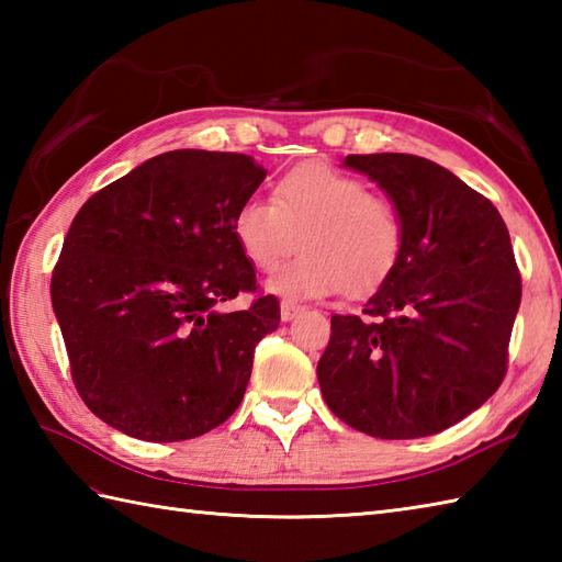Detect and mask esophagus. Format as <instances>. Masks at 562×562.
Listing matches in <instances>:
<instances>
[{
  "label": "esophagus",
  "mask_w": 562,
  "mask_h": 562,
  "mask_svg": "<svg viewBox=\"0 0 562 562\" xmlns=\"http://www.w3.org/2000/svg\"><path fill=\"white\" fill-rule=\"evenodd\" d=\"M300 312H302L300 304H292V302H282L280 304V318L282 321H292Z\"/></svg>",
  "instance_id": "obj_1"
}]
</instances>
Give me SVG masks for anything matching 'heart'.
Wrapping results in <instances>:
<instances>
[{
  "label": "heart",
  "mask_w": 562,
  "mask_h": 562,
  "mask_svg": "<svg viewBox=\"0 0 562 562\" xmlns=\"http://www.w3.org/2000/svg\"><path fill=\"white\" fill-rule=\"evenodd\" d=\"M234 238L250 266L270 270L302 234L304 254L274 270L266 288L288 300H324L384 282L403 254V220L362 178L324 161L294 166L274 183L272 202L244 200L234 212Z\"/></svg>",
  "instance_id": "obj_1"
}]
</instances>
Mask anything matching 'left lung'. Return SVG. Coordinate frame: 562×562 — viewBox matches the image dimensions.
<instances>
[{"label": "left lung", "instance_id": "8db88e82", "mask_svg": "<svg viewBox=\"0 0 562 562\" xmlns=\"http://www.w3.org/2000/svg\"><path fill=\"white\" fill-rule=\"evenodd\" d=\"M398 207L403 254L364 316L330 318L316 376L333 415L379 439L437 435L503 384L521 302L509 232L487 198L413 154H350Z\"/></svg>", "mask_w": 562, "mask_h": 562}]
</instances>
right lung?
<instances>
[{
  "mask_svg": "<svg viewBox=\"0 0 562 562\" xmlns=\"http://www.w3.org/2000/svg\"><path fill=\"white\" fill-rule=\"evenodd\" d=\"M266 169L232 151L176 149L91 195L53 270V312L89 411L145 441L210 432L241 403L280 302L258 296L234 212Z\"/></svg>",
  "mask_w": 562,
  "mask_h": 562,
  "instance_id": "obj_1",
  "label": "right lung"
}]
</instances>
